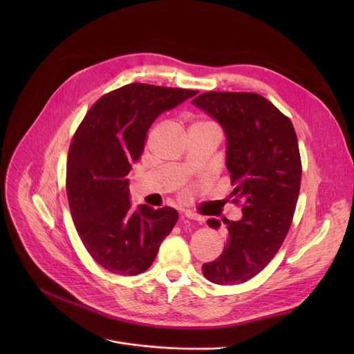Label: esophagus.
I'll use <instances>...</instances> for the list:
<instances>
[{
    "label": "esophagus",
    "instance_id": "esophagus-1",
    "mask_svg": "<svg viewBox=\"0 0 354 354\" xmlns=\"http://www.w3.org/2000/svg\"><path fill=\"white\" fill-rule=\"evenodd\" d=\"M185 216L189 218V219H194V221H198V222H202V221H203V218H202L201 215H196V214H194V212H191V211L185 212Z\"/></svg>",
    "mask_w": 354,
    "mask_h": 354
}]
</instances>
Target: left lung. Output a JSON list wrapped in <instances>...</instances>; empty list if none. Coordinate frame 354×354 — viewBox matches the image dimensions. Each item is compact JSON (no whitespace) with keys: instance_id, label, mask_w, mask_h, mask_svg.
<instances>
[{"instance_id":"8db88e82","label":"left lung","mask_w":354,"mask_h":354,"mask_svg":"<svg viewBox=\"0 0 354 354\" xmlns=\"http://www.w3.org/2000/svg\"><path fill=\"white\" fill-rule=\"evenodd\" d=\"M192 104L224 130L230 198L243 203V218L224 219V251L202 272L214 284H241L267 267L290 230L301 182L299 140L291 120L255 93L208 91ZM208 225L218 230L221 222L211 218Z\"/></svg>"}]
</instances>
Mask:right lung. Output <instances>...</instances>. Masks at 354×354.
I'll return each instance as SVG.
<instances>
[{
	"instance_id": "1",
	"label": "right lung",
	"mask_w": 354,
	"mask_h": 354,
	"mask_svg": "<svg viewBox=\"0 0 354 354\" xmlns=\"http://www.w3.org/2000/svg\"><path fill=\"white\" fill-rule=\"evenodd\" d=\"M196 93L126 84L91 106L71 140L66 188L73 222L88 254L110 272L146 271L176 224L178 211L169 207L132 209L127 175L152 123Z\"/></svg>"
}]
</instances>
